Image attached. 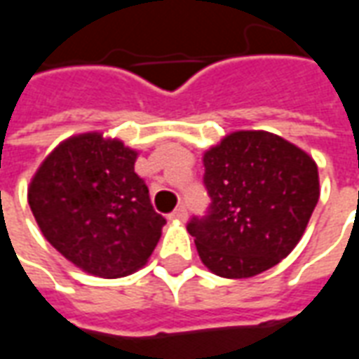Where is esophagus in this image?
I'll use <instances>...</instances> for the list:
<instances>
[{"label": "esophagus", "mask_w": 359, "mask_h": 359, "mask_svg": "<svg viewBox=\"0 0 359 359\" xmlns=\"http://www.w3.org/2000/svg\"><path fill=\"white\" fill-rule=\"evenodd\" d=\"M187 217H188V211L184 205H179V208L169 215V219H172V221H187Z\"/></svg>", "instance_id": "esophagus-1"}]
</instances>
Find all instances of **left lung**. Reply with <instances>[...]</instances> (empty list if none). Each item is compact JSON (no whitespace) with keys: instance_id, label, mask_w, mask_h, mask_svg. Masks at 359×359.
I'll list each match as a JSON object with an SVG mask.
<instances>
[{"instance_id":"8db88e82","label":"left lung","mask_w":359,"mask_h":359,"mask_svg":"<svg viewBox=\"0 0 359 359\" xmlns=\"http://www.w3.org/2000/svg\"><path fill=\"white\" fill-rule=\"evenodd\" d=\"M211 203L192 215L203 265L225 278H248L294 250L319 200L317 165L280 136L241 130L203 156Z\"/></svg>"}]
</instances>
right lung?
Instances as JSON below:
<instances>
[{
  "label": "right lung",
  "instance_id": "right-lung-1",
  "mask_svg": "<svg viewBox=\"0 0 359 359\" xmlns=\"http://www.w3.org/2000/svg\"><path fill=\"white\" fill-rule=\"evenodd\" d=\"M136 151L81 134L46 157L28 190L36 223L59 254L97 277H125L148 262L165 217L134 172Z\"/></svg>",
  "mask_w": 359,
  "mask_h": 359
}]
</instances>
